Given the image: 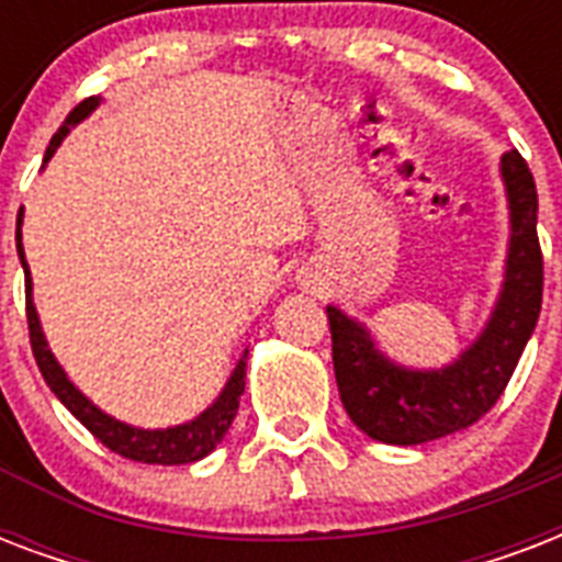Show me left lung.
<instances>
[{
	"mask_svg": "<svg viewBox=\"0 0 562 562\" xmlns=\"http://www.w3.org/2000/svg\"><path fill=\"white\" fill-rule=\"evenodd\" d=\"M510 206L505 285L479 341L443 370H408L384 359L359 321L326 306L338 393L350 419L373 440L417 446L470 428L505 393L542 306L537 187L516 148L502 154Z\"/></svg>",
	"mask_w": 562,
	"mask_h": 562,
	"instance_id": "8db88e82",
	"label": "left lung"
}]
</instances>
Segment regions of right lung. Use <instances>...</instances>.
<instances>
[{
	"label": "right lung",
	"mask_w": 562,
	"mask_h": 562,
	"mask_svg": "<svg viewBox=\"0 0 562 562\" xmlns=\"http://www.w3.org/2000/svg\"><path fill=\"white\" fill-rule=\"evenodd\" d=\"M95 95L83 99L78 108L66 116L64 127L52 136V143L46 148V160H52V154L57 151V145L64 143V136L69 134V127L78 125L81 119H87L92 110L99 108ZM22 221V212L16 224ZM16 250H20L22 259V271H25V317H29V338H31V352L37 359V368L46 379V384L55 391V396L64 402L66 408L72 411L75 417L81 419L83 426L90 428L92 435L99 437L101 443L108 446L110 452L122 454L127 461H139V463H162V467H178V463H194L206 458V454L215 449V446L224 440V435L229 431V423L236 417L238 400L245 393V373H247V361L241 356V361L236 364L229 382L224 384V391L210 408L203 411L201 417H194L192 423H183V426L175 428H134L122 423V419H113L110 414H104L101 408H95L87 396H83L72 382L69 375L64 373V368L57 364V359L48 350L46 338H43V329H40V317L37 308L31 303V277H29V262H25V250H22L20 241V229H16Z\"/></svg>",
	"instance_id": "right-lung-1"
}]
</instances>
